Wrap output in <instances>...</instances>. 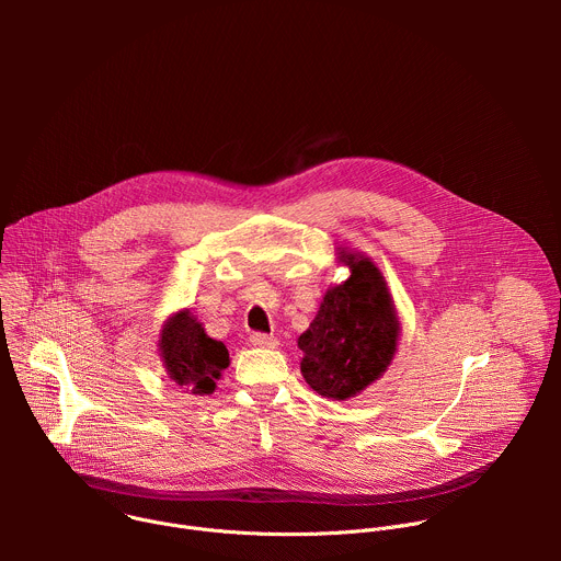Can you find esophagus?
<instances>
[{"label": "esophagus", "mask_w": 561, "mask_h": 561, "mask_svg": "<svg viewBox=\"0 0 561 561\" xmlns=\"http://www.w3.org/2000/svg\"><path fill=\"white\" fill-rule=\"evenodd\" d=\"M251 344L255 348H277V340L273 335H264V333H253Z\"/></svg>", "instance_id": "obj_1"}]
</instances>
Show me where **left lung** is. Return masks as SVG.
<instances>
[{
  "instance_id": "8db88e82",
  "label": "left lung",
  "mask_w": 561,
  "mask_h": 561,
  "mask_svg": "<svg viewBox=\"0 0 561 561\" xmlns=\"http://www.w3.org/2000/svg\"><path fill=\"white\" fill-rule=\"evenodd\" d=\"M337 260L351 275L327 290L297 346L306 383L333 402H346L388 370L402 327L377 264L346 249Z\"/></svg>"
}]
</instances>
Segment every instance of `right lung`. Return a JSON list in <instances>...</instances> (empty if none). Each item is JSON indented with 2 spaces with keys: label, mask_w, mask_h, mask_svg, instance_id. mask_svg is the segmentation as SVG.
<instances>
[{
  "label": "right lung",
  "mask_w": 561,
  "mask_h": 561,
  "mask_svg": "<svg viewBox=\"0 0 561 561\" xmlns=\"http://www.w3.org/2000/svg\"><path fill=\"white\" fill-rule=\"evenodd\" d=\"M167 375L191 394H213L221 370L228 368V348L206 335L204 324L188 310L173 312L157 340Z\"/></svg>",
  "instance_id": "add662e5"
}]
</instances>
